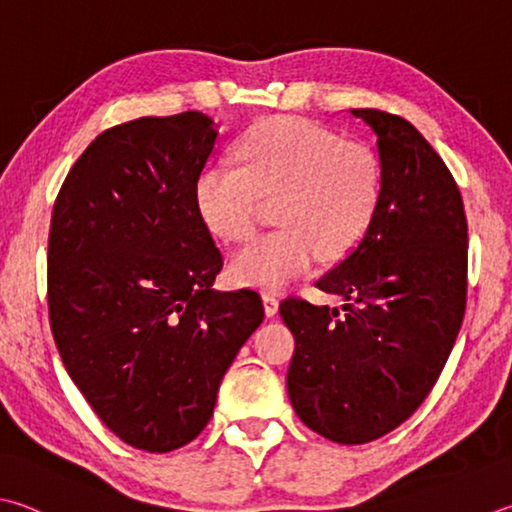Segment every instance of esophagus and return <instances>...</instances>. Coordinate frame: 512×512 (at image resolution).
<instances>
[{"instance_id":"1","label":"esophagus","mask_w":512,"mask_h":512,"mask_svg":"<svg viewBox=\"0 0 512 512\" xmlns=\"http://www.w3.org/2000/svg\"><path fill=\"white\" fill-rule=\"evenodd\" d=\"M262 300H264V311H266V315H268V318H273V315H275L277 311H280V300H277V295L264 293Z\"/></svg>"}]
</instances>
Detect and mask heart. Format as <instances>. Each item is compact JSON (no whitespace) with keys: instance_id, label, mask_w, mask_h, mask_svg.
Masks as SVG:
<instances>
[{"instance_id":"1","label":"heart","mask_w":512,"mask_h":512,"mask_svg":"<svg viewBox=\"0 0 512 512\" xmlns=\"http://www.w3.org/2000/svg\"><path fill=\"white\" fill-rule=\"evenodd\" d=\"M241 165H206L194 181V206L212 235L237 244L253 235L259 197L275 201V224L230 262L237 284L282 288L315 257L336 262L374 226L383 167L365 145L342 143L309 120L277 116L255 125L237 147Z\"/></svg>"}]
</instances>
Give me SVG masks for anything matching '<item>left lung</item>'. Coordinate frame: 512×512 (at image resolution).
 <instances>
[{
  "instance_id": "left-lung-1",
  "label": "left lung",
  "mask_w": 512,
  "mask_h": 512,
  "mask_svg": "<svg viewBox=\"0 0 512 512\" xmlns=\"http://www.w3.org/2000/svg\"><path fill=\"white\" fill-rule=\"evenodd\" d=\"M376 134L383 199L365 239L315 286L342 309L280 304L295 338L286 374L300 421L360 445L407 421L430 394L466 311L468 224L441 156L405 118L351 109Z\"/></svg>"
}]
</instances>
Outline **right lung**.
I'll return each instance as SVG.
<instances>
[{"instance_id": "obj_1", "label": "right lung", "mask_w": 512, "mask_h": 512, "mask_svg": "<svg viewBox=\"0 0 512 512\" xmlns=\"http://www.w3.org/2000/svg\"><path fill=\"white\" fill-rule=\"evenodd\" d=\"M219 132L201 111L102 132L64 179L49 232L55 347L120 441L170 452L208 425L221 378L264 320L194 206Z\"/></svg>"}]
</instances>
